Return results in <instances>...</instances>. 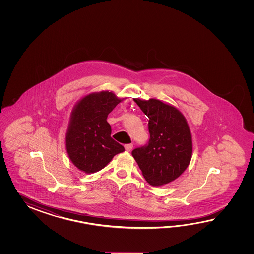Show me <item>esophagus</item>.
I'll list each match as a JSON object with an SVG mask.
<instances>
[{"instance_id": "esophagus-1", "label": "esophagus", "mask_w": 254, "mask_h": 254, "mask_svg": "<svg viewBox=\"0 0 254 254\" xmlns=\"http://www.w3.org/2000/svg\"><path fill=\"white\" fill-rule=\"evenodd\" d=\"M132 147H133V144H132V143H129V144H125V150L127 151H131Z\"/></svg>"}]
</instances>
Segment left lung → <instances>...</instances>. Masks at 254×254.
Returning a JSON list of instances; mask_svg holds the SVG:
<instances>
[{"label":"left lung","mask_w":254,"mask_h":254,"mask_svg":"<svg viewBox=\"0 0 254 254\" xmlns=\"http://www.w3.org/2000/svg\"><path fill=\"white\" fill-rule=\"evenodd\" d=\"M149 118L150 140L131 151L142 175L152 186L167 184L188 167L192 152L189 126L177 109L151 99H134Z\"/></svg>","instance_id":"8db88e82"}]
</instances>
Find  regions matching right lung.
Segmentation results:
<instances>
[{
  "instance_id": "right-lung-1",
  "label": "right lung",
  "mask_w": 254,
  "mask_h": 254,
  "mask_svg": "<svg viewBox=\"0 0 254 254\" xmlns=\"http://www.w3.org/2000/svg\"><path fill=\"white\" fill-rule=\"evenodd\" d=\"M120 102L113 92H95L81 99L73 110L66 149L70 161L82 172L96 173L125 151L111 137V125L106 121Z\"/></svg>"
}]
</instances>
